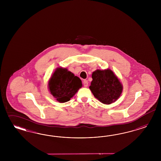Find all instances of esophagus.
<instances>
[{
	"mask_svg": "<svg viewBox=\"0 0 161 161\" xmlns=\"http://www.w3.org/2000/svg\"><path fill=\"white\" fill-rule=\"evenodd\" d=\"M83 84H84V86L85 87H87L88 86L87 80H84L83 81Z\"/></svg>",
	"mask_w": 161,
	"mask_h": 161,
	"instance_id": "34e87169",
	"label": "esophagus"
}]
</instances>
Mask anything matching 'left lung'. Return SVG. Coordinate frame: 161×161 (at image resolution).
Wrapping results in <instances>:
<instances>
[{"instance_id": "obj_1", "label": "left lung", "mask_w": 161, "mask_h": 161, "mask_svg": "<svg viewBox=\"0 0 161 161\" xmlns=\"http://www.w3.org/2000/svg\"><path fill=\"white\" fill-rule=\"evenodd\" d=\"M92 78L90 89L100 102L109 104L120 97L123 86L112 71L97 69L92 74Z\"/></svg>"}]
</instances>
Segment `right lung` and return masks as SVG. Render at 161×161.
<instances>
[{"mask_svg":"<svg viewBox=\"0 0 161 161\" xmlns=\"http://www.w3.org/2000/svg\"><path fill=\"white\" fill-rule=\"evenodd\" d=\"M51 94L60 103L70 100L78 89L82 87L80 78L66 68H57L48 83Z\"/></svg>","mask_w":161,"mask_h":161,"instance_id":"right-lung-1","label":"right lung"}]
</instances>
